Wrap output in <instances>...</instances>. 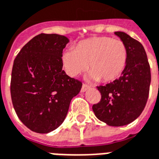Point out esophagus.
I'll return each mask as SVG.
<instances>
[{
	"label": "esophagus",
	"instance_id": "esophagus-1",
	"mask_svg": "<svg viewBox=\"0 0 159 159\" xmlns=\"http://www.w3.org/2000/svg\"><path fill=\"white\" fill-rule=\"evenodd\" d=\"M89 89V86L86 85V84H83V85H82V88H81V92H82V93H84L85 91L88 90Z\"/></svg>",
	"mask_w": 159,
	"mask_h": 159
}]
</instances>
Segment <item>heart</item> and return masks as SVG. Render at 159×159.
<instances>
[{
    "instance_id": "obj_1",
    "label": "heart",
    "mask_w": 159,
    "mask_h": 159,
    "mask_svg": "<svg viewBox=\"0 0 159 159\" xmlns=\"http://www.w3.org/2000/svg\"><path fill=\"white\" fill-rule=\"evenodd\" d=\"M128 60L126 46L110 37H93L79 43L75 50L62 54L61 62L66 74L75 77L86 69L92 80L111 82L124 72Z\"/></svg>"
}]
</instances>
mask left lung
<instances>
[{
	"instance_id": "obj_1",
	"label": "left lung",
	"mask_w": 159,
	"mask_h": 159,
	"mask_svg": "<svg viewBox=\"0 0 159 159\" xmlns=\"http://www.w3.org/2000/svg\"><path fill=\"white\" fill-rule=\"evenodd\" d=\"M114 34L126 46V67L118 80L98 87L101 99L92 109L100 121L119 127L132 123L143 112L148 98L151 73L142 44L126 33Z\"/></svg>"
}]
</instances>
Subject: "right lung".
<instances>
[{
	"label": "right lung",
	"mask_w": 159,
	"mask_h": 159,
	"mask_svg": "<svg viewBox=\"0 0 159 159\" xmlns=\"http://www.w3.org/2000/svg\"><path fill=\"white\" fill-rule=\"evenodd\" d=\"M69 42L64 35L40 34L24 45L14 60L12 104L20 120L35 133L56 129L82 87L62 70L63 50Z\"/></svg>",
	"instance_id": "add662e5"
}]
</instances>
